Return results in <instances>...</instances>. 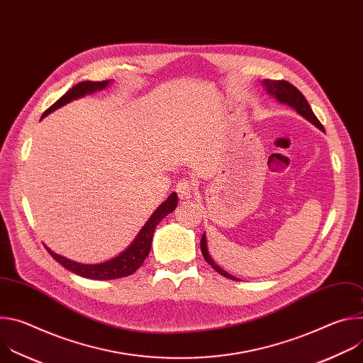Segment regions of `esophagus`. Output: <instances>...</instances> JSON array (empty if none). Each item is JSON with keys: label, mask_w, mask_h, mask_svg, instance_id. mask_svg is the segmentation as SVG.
<instances>
[{"label": "esophagus", "mask_w": 363, "mask_h": 363, "mask_svg": "<svg viewBox=\"0 0 363 363\" xmlns=\"http://www.w3.org/2000/svg\"><path fill=\"white\" fill-rule=\"evenodd\" d=\"M192 188H194V184L189 179L184 178V179L178 181V184L175 186V191H177V194L181 199H188L192 195Z\"/></svg>", "instance_id": "1"}]
</instances>
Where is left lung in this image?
<instances>
[{"label":"left lung","mask_w":363,"mask_h":363,"mask_svg":"<svg viewBox=\"0 0 363 363\" xmlns=\"http://www.w3.org/2000/svg\"><path fill=\"white\" fill-rule=\"evenodd\" d=\"M264 86L267 89V91L274 96L281 103H286V105L291 106L293 109H296V112L298 115H301L303 118H306L308 122H312L315 126H318L320 130L325 132V128L323 125L319 122V119L316 118V115L313 113L312 108H310V105L307 103L306 97L301 94L300 90H297V87H294L291 83L286 82V80H270V79H266L264 82ZM201 251H202V255L205 258V262L208 263L217 273H220L221 276L227 277V279H231V280H238L235 279L234 276L225 273L223 269H220L214 262L213 258L208 252V248H206V238L205 235H202L201 238Z\"/></svg>","instance_id":"1"}]
</instances>
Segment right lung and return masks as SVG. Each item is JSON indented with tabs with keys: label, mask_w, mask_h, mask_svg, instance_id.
<instances>
[{
	"label": "right lung",
	"mask_w": 363,
	"mask_h": 363,
	"mask_svg": "<svg viewBox=\"0 0 363 363\" xmlns=\"http://www.w3.org/2000/svg\"><path fill=\"white\" fill-rule=\"evenodd\" d=\"M109 84V80H103V82H80L76 86H73L72 89H69L55 105H51L41 116V119L44 116H47L48 113H51L53 111L62 108L66 103L82 97L87 93H93L96 90H101L105 89ZM178 205V195L177 192H172L165 202H162L158 210L152 214V217L146 221V224L143 225V228L139 231V234L136 235V238L133 240V242L116 258H112V260L101 263V264H80V263H74L69 258H65L56 252H53L51 250H48L45 247V250L50 252V255L55 258L56 262H59L65 269L86 277V279H91V280H115V279H122L126 276L133 274L145 262V258L147 257L149 251H150V245H152V238H153V233L157 225L169 214L172 213Z\"/></svg>",
	"instance_id": "right-lung-1"
}]
</instances>
